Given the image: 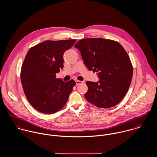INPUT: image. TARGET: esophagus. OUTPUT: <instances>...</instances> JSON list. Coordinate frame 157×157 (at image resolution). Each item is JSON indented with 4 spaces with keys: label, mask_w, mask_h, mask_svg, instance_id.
<instances>
[{
    "label": "esophagus",
    "mask_w": 157,
    "mask_h": 157,
    "mask_svg": "<svg viewBox=\"0 0 157 157\" xmlns=\"http://www.w3.org/2000/svg\"><path fill=\"white\" fill-rule=\"evenodd\" d=\"M82 83H83V82H82V81H79V80H76V81H75V84H76V85H79L82 84Z\"/></svg>",
    "instance_id": "obj_1"
}]
</instances>
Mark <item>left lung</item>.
I'll use <instances>...</instances> for the list:
<instances>
[{
    "mask_svg": "<svg viewBox=\"0 0 157 157\" xmlns=\"http://www.w3.org/2000/svg\"><path fill=\"white\" fill-rule=\"evenodd\" d=\"M75 47L80 51L86 67L97 72L100 80L86 82L85 98L101 108L119 103L129 90L133 75L131 60L123 47L116 41L101 38L82 39Z\"/></svg>",
    "mask_w": 157,
    "mask_h": 157,
    "instance_id": "8db88e82",
    "label": "left lung"
}]
</instances>
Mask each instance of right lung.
<instances>
[{
	"label": "right lung",
	"instance_id": "add662e5",
	"mask_svg": "<svg viewBox=\"0 0 157 157\" xmlns=\"http://www.w3.org/2000/svg\"><path fill=\"white\" fill-rule=\"evenodd\" d=\"M76 40H46L29 49L23 63L21 77L25 96L39 112L53 113L67 103L74 80L63 82L56 74L63 67V54Z\"/></svg>",
	"mask_w": 157,
	"mask_h": 157
}]
</instances>
